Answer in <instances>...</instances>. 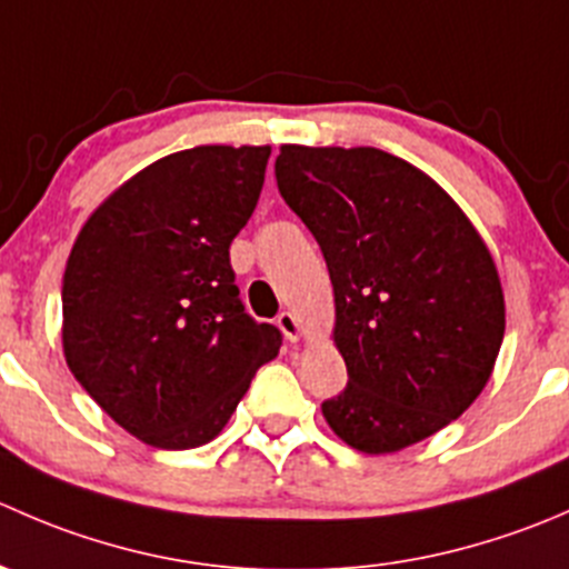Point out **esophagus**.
<instances>
[{
  "label": "esophagus",
  "instance_id": "34e87169",
  "mask_svg": "<svg viewBox=\"0 0 569 569\" xmlns=\"http://www.w3.org/2000/svg\"><path fill=\"white\" fill-rule=\"evenodd\" d=\"M278 327H280V332H283V336L289 338V341H300L302 325H300V319H297L291 311L278 313Z\"/></svg>",
  "mask_w": 569,
  "mask_h": 569
}]
</instances>
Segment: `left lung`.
Segmentation results:
<instances>
[{
    "mask_svg": "<svg viewBox=\"0 0 569 569\" xmlns=\"http://www.w3.org/2000/svg\"><path fill=\"white\" fill-rule=\"evenodd\" d=\"M274 178L319 242L349 382L321 401L332 432L393 455L460 418L503 341L490 250L427 173L380 148L280 146Z\"/></svg>",
    "mask_w": 569,
    "mask_h": 569,
    "instance_id": "1",
    "label": "left lung"
}]
</instances>
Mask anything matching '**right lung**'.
Listing matches in <instances>:
<instances>
[{"label":"right lung","instance_id":"right-lung-1","mask_svg":"<svg viewBox=\"0 0 569 569\" xmlns=\"http://www.w3.org/2000/svg\"><path fill=\"white\" fill-rule=\"evenodd\" d=\"M269 146H198L114 189L73 242L62 352L114 423L157 449L214 440L283 336L239 300L231 242Z\"/></svg>","mask_w":569,"mask_h":569}]
</instances>
